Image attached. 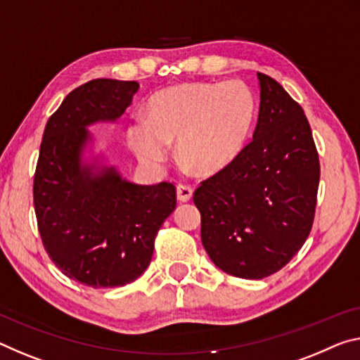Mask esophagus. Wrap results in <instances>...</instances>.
<instances>
[{
    "label": "esophagus",
    "mask_w": 360,
    "mask_h": 360,
    "mask_svg": "<svg viewBox=\"0 0 360 360\" xmlns=\"http://www.w3.org/2000/svg\"><path fill=\"white\" fill-rule=\"evenodd\" d=\"M192 187L189 186H182L179 184L178 189H176V195H178L179 202H189L192 198Z\"/></svg>",
    "instance_id": "34e87169"
}]
</instances>
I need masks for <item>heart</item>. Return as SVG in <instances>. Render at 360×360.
<instances>
[{
  "label": "heart",
  "mask_w": 360,
  "mask_h": 360,
  "mask_svg": "<svg viewBox=\"0 0 360 360\" xmlns=\"http://www.w3.org/2000/svg\"><path fill=\"white\" fill-rule=\"evenodd\" d=\"M146 117L127 129L128 144L142 163L163 167L176 142L178 162L213 176L243 149L255 118V98L242 82L182 83L153 94Z\"/></svg>",
  "instance_id": "1"
}]
</instances>
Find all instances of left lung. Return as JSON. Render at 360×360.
I'll list each match as a JSON object with an SVG mask.
<instances>
[{
  "label": "left lung",
  "instance_id": "1",
  "mask_svg": "<svg viewBox=\"0 0 360 360\" xmlns=\"http://www.w3.org/2000/svg\"><path fill=\"white\" fill-rule=\"evenodd\" d=\"M258 82L252 142L193 193L205 250L221 271L240 278L271 276L300 252L321 179L303 108L274 78L258 73Z\"/></svg>",
  "mask_w": 360,
  "mask_h": 360
}]
</instances>
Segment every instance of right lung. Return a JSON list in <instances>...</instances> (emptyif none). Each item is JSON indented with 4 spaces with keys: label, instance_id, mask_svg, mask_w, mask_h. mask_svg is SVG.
I'll return each mask as SVG.
<instances>
[{
    "label": "right lung",
    "instance_id": "obj_1",
    "mask_svg": "<svg viewBox=\"0 0 360 360\" xmlns=\"http://www.w3.org/2000/svg\"><path fill=\"white\" fill-rule=\"evenodd\" d=\"M139 84L98 78L73 89L48 120L33 181V203L49 258L79 283L123 287L149 267L153 242L176 208L171 182L124 179L93 146L88 127L115 123Z\"/></svg>",
    "mask_w": 360,
    "mask_h": 360
}]
</instances>
